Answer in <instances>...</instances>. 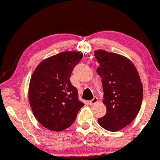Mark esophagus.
<instances>
[{"instance_id": "34e87169", "label": "esophagus", "mask_w": 160, "mask_h": 160, "mask_svg": "<svg viewBox=\"0 0 160 160\" xmlns=\"http://www.w3.org/2000/svg\"><path fill=\"white\" fill-rule=\"evenodd\" d=\"M98 102V98H97V97H94L93 99L92 100H91L90 101V105H94V104H96V103Z\"/></svg>"}]
</instances>
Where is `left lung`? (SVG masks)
I'll list each match as a JSON object with an SVG mask.
<instances>
[{
	"label": "left lung",
	"instance_id": "1",
	"mask_svg": "<svg viewBox=\"0 0 160 160\" xmlns=\"http://www.w3.org/2000/svg\"><path fill=\"white\" fill-rule=\"evenodd\" d=\"M94 53L100 64L97 72L102 77L103 103L107 107L98 122L105 130L118 131L130 124L140 111L142 82L135 65L124 56L101 49Z\"/></svg>",
	"mask_w": 160,
	"mask_h": 160
}]
</instances>
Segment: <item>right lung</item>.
<instances>
[{
	"instance_id": "obj_1",
	"label": "right lung",
	"mask_w": 160,
	"mask_h": 160,
	"mask_svg": "<svg viewBox=\"0 0 160 160\" xmlns=\"http://www.w3.org/2000/svg\"><path fill=\"white\" fill-rule=\"evenodd\" d=\"M82 57L80 51L61 52L42 60L33 72L29 102L35 118L47 129L59 132L70 127L85 105L69 80Z\"/></svg>"
}]
</instances>
